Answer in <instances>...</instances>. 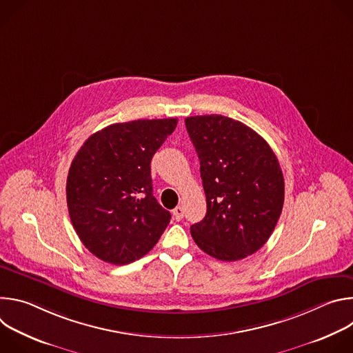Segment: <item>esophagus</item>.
<instances>
[{"label": "esophagus", "mask_w": 353, "mask_h": 353, "mask_svg": "<svg viewBox=\"0 0 353 353\" xmlns=\"http://www.w3.org/2000/svg\"><path fill=\"white\" fill-rule=\"evenodd\" d=\"M183 216H184V208L183 207H176L173 210V218L179 222V221L183 219Z\"/></svg>", "instance_id": "1"}]
</instances>
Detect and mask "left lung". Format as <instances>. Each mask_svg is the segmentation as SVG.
<instances>
[{
	"mask_svg": "<svg viewBox=\"0 0 353 353\" xmlns=\"http://www.w3.org/2000/svg\"><path fill=\"white\" fill-rule=\"evenodd\" d=\"M184 121L207 196L205 218L190 229L194 241L221 261L254 254L283 207V174L274 150L254 130L221 114Z\"/></svg>",
	"mask_w": 353,
	"mask_h": 353,
	"instance_id": "8db88e82",
	"label": "left lung"
}]
</instances>
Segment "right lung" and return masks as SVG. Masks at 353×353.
I'll return each instance as SVG.
<instances>
[{
    "instance_id": "obj_1",
    "label": "right lung",
    "mask_w": 353,
    "mask_h": 353,
    "mask_svg": "<svg viewBox=\"0 0 353 353\" xmlns=\"http://www.w3.org/2000/svg\"><path fill=\"white\" fill-rule=\"evenodd\" d=\"M177 119L112 124L90 135L67 177V205L83 245L125 265L148 254L170 222L152 194L150 161Z\"/></svg>"
}]
</instances>
